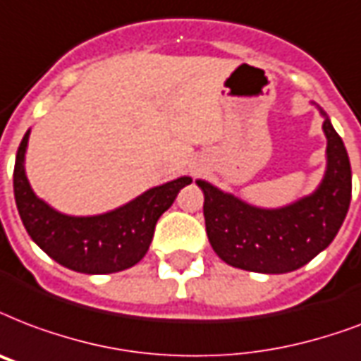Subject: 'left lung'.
Returning <instances> with one entry per match:
<instances>
[{"mask_svg":"<svg viewBox=\"0 0 361 361\" xmlns=\"http://www.w3.org/2000/svg\"><path fill=\"white\" fill-rule=\"evenodd\" d=\"M326 117V114L322 111ZM327 170L312 195L279 210L255 208L199 180L204 192L208 240L227 265L244 271L282 274L295 271L326 250L345 221L352 197L348 153L329 119Z\"/></svg>","mask_w":361,"mask_h":361,"instance_id":"8db88e82","label":"left lung"}]
</instances>
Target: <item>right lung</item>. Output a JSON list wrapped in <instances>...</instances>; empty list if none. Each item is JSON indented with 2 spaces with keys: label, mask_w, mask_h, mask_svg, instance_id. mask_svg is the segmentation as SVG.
<instances>
[{
  "label": "right lung",
  "mask_w": 361,
  "mask_h": 361,
  "mask_svg": "<svg viewBox=\"0 0 361 361\" xmlns=\"http://www.w3.org/2000/svg\"><path fill=\"white\" fill-rule=\"evenodd\" d=\"M27 136L24 134L16 151L15 200L27 235L49 257L85 274H109L136 265L149 250L159 217L169 210L180 189L191 178H178L164 185L153 187L128 204L102 216L73 217L52 210L35 197L24 172V153Z\"/></svg>",
  "instance_id": "add662e5"
}]
</instances>
